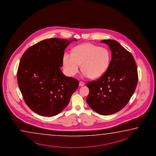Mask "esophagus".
Instances as JSON below:
<instances>
[{"mask_svg":"<svg viewBox=\"0 0 156 156\" xmlns=\"http://www.w3.org/2000/svg\"><path fill=\"white\" fill-rule=\"evenodd\" d=\"M85 85V83L83 82V81H80L79 82V86H83Z\"/></svg>","mask_w":156,"mask_h":156,"instance_id":"34e87169","label":"esophagus"}]
</instances>
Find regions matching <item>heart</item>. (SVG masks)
Segmentation results:
<instances>
[{"mask_svg": "<svg viewBox=\"0 0 156 156\" xmlns=\"http://www.w3.org/2000/svg\"><path fill=\"white\" fill-rule=\"evenodd\" d=\"M111 53L108 48L92 43H86L74 48L72 54L65 53L63 63L66 73L70 76L79 72L80 65L85 77L95 79L102 76L108 70Z\"/></svg>", "mask_w": 156, "mask_h": 156, "instance_id": "b5f03b06", "label": "heart"}]
</instances>
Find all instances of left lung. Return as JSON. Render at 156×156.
I'll return each instance as SVG.
<instances>
[{"label": "left lung", "mask_w": 156, "mask_h": 156, "mask_svg": "<svg viewBox=\"0 0 156 156\" xmlns=\"http://www.w3.org/2000/svg\"><path fill=\"white\" fill-rule=\"evenodd\" d=\"M109 46L112 59L105 74L88 82L86 101L90 108L101 115L115 114L130 101L138 81L137 66L128 51L114 40L101 41Z\"/></svg>", "instance_id": "left-lung-1"}]
</instances>
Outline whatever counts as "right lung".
Listing matches in <instances>:
<instances>
[{
	"label": "right lung",
	"mask_w": 156,
	"mask_h": 156,
	"mask_svg": "<svg viewBox=\"0 0 156 156\" xmlns=\"http://www.w3.org/2000/svg\"><path fill=\"white\" fill-rule=\"evenodd\" d=\"M70 42L58 37L42 40L28 48L21 58L17 72L19 88L27 105L41 116L60 113L78 88L79 80L65 76L60 69Z\"/></svg>",
	"instance_id": "add662e5"
}]
</instances>
